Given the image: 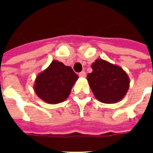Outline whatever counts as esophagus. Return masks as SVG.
<instances>
[{"label": "esophagus", "mask_w": 153, "mask_h": 153, "mask_svg": "<svg viewBox=\"0 0 153 153\" xmlns=\"http://www.w3.org/2000/svg\"><path fill=\"white\" fill-rule=\"evenodd\" d=\"M79 75V77H82V78H85L86 77V73L84 71H82V72H80Z\"/></svg>", "instance_id": "esophagus-1"}]
</instances>
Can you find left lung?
Here are the masks:
<instances>
[{
  "mask_svg": "<svg viewBox=\"0 0 153 153\" xmlns=\"http://www.w3.org/2000/svg\"><path fill=\"white\" fill-rule=\"evenodd\" d=\"M91 67L93 72L87 75V79L97 99L111 104L124 98L129 88V79L121 67L102 59H97Z\"/></svg>",
  "mask_w": 153,
  "mask_h": 153,
  "instance_id": "obj_1",
  "label": "left lung"
}]
</instances>
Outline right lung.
<instances>
[{
	"label": "right lung",
	"mask_w": 153,
	"mask_h": 153,
	"mask_svg": "<svg viewBox=\"0 0 153 153\" xmlns=\"http://www.w3.org/2000/svg\"><path fill=\"white\" fill-rule=\"evenodd\" d=\"M78 79L71 67L54 60L46 70L38 74L33 88L45 102L57 104L67 99Z\"/></svg>",
	"instance_id": "add662e5"
}]
</instances>
